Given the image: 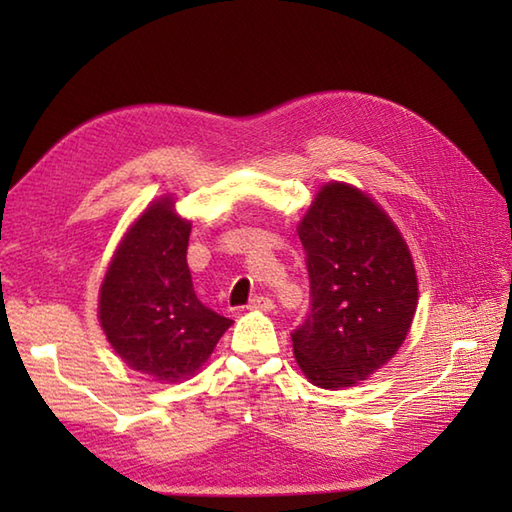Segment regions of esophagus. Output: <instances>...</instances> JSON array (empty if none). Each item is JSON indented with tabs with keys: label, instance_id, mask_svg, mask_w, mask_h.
Instances as JSON below:
<instances>
[{
	"label": "esophagus",
	"instance_id": "esophagus-1",
	"mask_svg": "<svg viewBox=\"0 0 512 512\" xmlns=\"http://www.w3.org/2000/svg\"><path fill=\"white\" fill-rule=\"evenodd\" d=\"M275 308V303L270 301L268 297H253L250 299V303H248V310H264V312H268V310H273Z\"/></svg>",
	"mask_w": 512,
	"mask_h": 512
}]
</instances>
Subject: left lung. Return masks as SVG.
<instances>
[{
  "label": "left lung",
  "mask_w": 512,
  "mask_h": 512,
  "mask_svg": "<svg viewBox=\"0 0 512 512\" xmlns=\"http://www.w3.org/2000/svg\"><path fill=\"white\" fill-rule=\"evenodd\" d=\"M312 310L292 334L308 383L347 389L396 356L418 308V275L400 228L367 191L325 182L299 220Z\"/></svg>",
  "instance_id": "obj_1"
}]
</instances>
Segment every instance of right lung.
<instances>
[{
  "instance_id": "add662e5",
  "label": "right lung",
  "mask_w": 512,
  "mask_h": 512,
  "mask_svg": "<svg viewBox=\"0 0 512 512\" xmlns=\"http://www.w3.org/2000/svg\"><path fill=\"white\" fill-rule=\"evenodd\" d=\"M173 193L127 226L99 288V323L121 361L158 383L189 380L233 321L202 306L187 266L191 220Z\"/></svg>"
}]
</instances>
